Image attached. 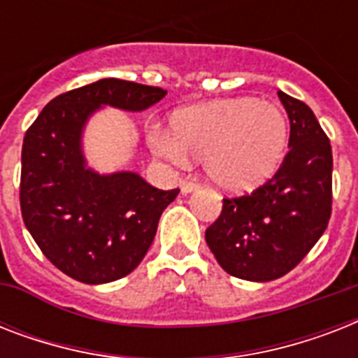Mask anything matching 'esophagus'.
Segmentation results:
<instances>
[{"instance_id": "1", "label": "esophagus", "mask_w": 358, "mask_h": 358, "mask_svg": "<svg viewBox=\"0 0 358 358\" xmlns=\"http://www.w3.org/2000/svg\"><path fill=\"white\" fill-rule=\"evenodd\" d=\"M180 187H182V193L184 195H187V193H193V191L201 189V185L196 184L195 180H184L182 184H180Z\"/></svg>"}]
</instances>
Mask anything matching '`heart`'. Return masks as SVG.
I'll list each match as a JSON object with an SVG mask.
<instances>
[{"label": "heart", "instance_id": "obj_1", "mask_svg": "<svg viewBox=\"0 0 358 358\" xmlns=\"http://www.w3.org/2000/svg\"><path fill=\"white\" fill-rule=\"evenodd\" d=\"M289 126L278 106L234 98L174 111L169 131L152 129V148L176 163L202 157L208 180L229 193H247L277 173Z\"/></svg>", "mask_w": 358, "mask_h": 358}]
</instances>
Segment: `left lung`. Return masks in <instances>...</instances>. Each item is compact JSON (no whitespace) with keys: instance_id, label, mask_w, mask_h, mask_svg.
Here are the masks:
<instances>
[{"instance_id":"1","label":"left lung","mask_w":358,"mask_h":358,"mask_svg":"<svg viewBox=\"0 0 358 358\" xmlns=\"http://www.w3.org/2000/svg\"><path fill=\"white\" fill-rule=\"evenodd\" d=\"M289 119L288 154L264 185L223 199L206 243L232 277L267 282L289 273L322 238L333 210V150L305 102L278 91Z\"/></svg>"}]
</instances>
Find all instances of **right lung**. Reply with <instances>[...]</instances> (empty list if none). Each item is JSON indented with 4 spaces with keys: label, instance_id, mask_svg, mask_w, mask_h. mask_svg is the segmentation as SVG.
Masks as SVG:
<instances>
[{
    "label": "right lung",
    "instance_id": "obj_1",
    "mask_svg": "<svg viewBox=\"0 0 358 358\" xmlns=\"http://www.w3.org/2000/svg\"><path fill=\"white\" fill-rule=\"evenodd\" d=\"M167 91L106 78L63 92L42 109L22 146L20 208L48 260L74 280L106 284L131 273L154 241L163 210L180 189L163 191L135 173L87 167L81 134L102 106L143 111Z\"/></svg>",
    "mask_w": 358,
    "mask_h": 358
}]
</instances>
